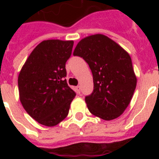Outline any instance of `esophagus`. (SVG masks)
<instances>
[{
    "label": "esophagus",
    "mask_w": 159,
    "mask_h": 159,
    "mask_svg": "<svg viewBox=\"0 0 159 159\" xmlns=\"http://www.w3.org/2000/svg\"><path fill=\"white\" fill-rule=\"evenodd\" d=\"M76 89H77V91L78 93H80V92H81V87H80V86H77V87H76Z\"/></svg>",
    "instance_id": "34e87169"
}]
</instances>
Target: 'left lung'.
Listing matches in <instances>:
<instances>
[{"label": "left lung", "instance_id": "left-lung-1", "mask_svg": "<svg viewBox=\"0 0 159 159\" xmlns=\"http://www.w3.org/2000/svg\"><path fill=\"white\" fill-rule=\"evenodd\" d=\"M73 55L82 57L92 70L94 90L85 98L90 112L105 120L118 118L137 84L129 54L111 39L97 34L81 39Z\"/></svg>", "mask_w": 159, "mask_h": 159}]
</instances>
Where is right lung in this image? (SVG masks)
Returning a JSON list of instances; mask_svg holds the SVG:
<instances>
[{
	"mask_svg": "<svg viewBox=\"0 0 159 159\" xmlns=\"http://www.w3.org/2000/svg\"><path fill=\"white\" fill-rule=\"evenodd\" d=\"M73 43L59 39L42 41L31 52L19 74L21 104L43 125L52 127L63 120L76 96L65 79V64Z\"/></svg>",
	"mask_w": 159,
	"mask_h": 159,
	"instance_id": "add662e5",
	"label": "right lung"
}]
</instances>
